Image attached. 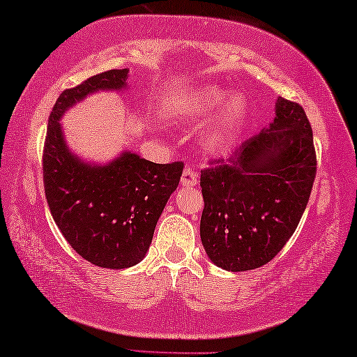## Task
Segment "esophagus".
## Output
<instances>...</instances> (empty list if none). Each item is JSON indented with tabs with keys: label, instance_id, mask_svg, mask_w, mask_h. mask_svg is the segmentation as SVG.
I'll list each match as a JSON object with an SVG mask.
<instances>
[{
	"label": "esophagus",
	"instance_id": "obj_1",
	"mask_svg": "<svg viewBox=\"0 0 357 357\" xmlns=\"http://www.w3.org/2000/svg\"><path fill=\"white\" fill-rule=\"evenodd\" d=\"M199 183V174L194 169H185L183 174H181V185L186 188H192L197 186Z\"/></svg>",
	"mask_w": 357,
	"mask_h": 357
}]
</instances>
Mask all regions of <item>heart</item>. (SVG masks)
<instances>
[{"mask_svg":"<svg viewBox=\"0 0 357 357\" xmlns=\"http://www.w3.org/2000/svg\"><path fill=\"white\" fill-rule=\"evenodd\" d=\"M219 109L209 129V146L222 149L234 138L248 117V101L242 93H231L214 84L200 86L185 96L174 107L178 117H206Z\"/></svg>","mask_w":357,"mask_h":357,"instance_id":"1","label":"heart"}]
</instances>
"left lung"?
<instances>
[{
  "mask_svg": "<svg viewBox=\"0 0 357 357\" xmlns=\"http://www.w3.org/2000/svg\"><path fill=\"white\" fill-rule=\"evenodd\" d=\"M316 177L307 114L279 97L270 126L232 157L211 162L200 186V237L209 260L227 271H250L275 257L301 222Z\"/></svg>",
  "mask_w": 357,
  "mask_h": 357,
  "instance_id": "left-lung-1",
  "label": "left lung"
}]
</instances>
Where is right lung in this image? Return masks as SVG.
<instances>
[{
  "instance_id": "obj_1",
  "label": "right lung",
  "mask_w": 357,
  "mask_h": 357,
  "mask_svg": "<svg viewBox=\"0 0 357 357\" xmlns=\"http://www.w3.org/2000/svg\"><path fill=\"white\" fill-rule=\"evenodd\" d=\"M128 77L129 69H112L61 92L43 154L46 200L56 227L79 256L109 270L134 266L146 256L183 172V163H152L130 151L109 163H91L69 149L63 115L92 93L126 89Z\"/></svg>"
}]
</instances>
